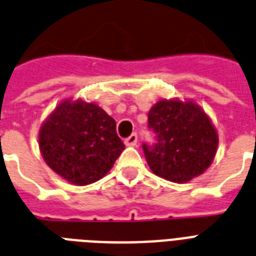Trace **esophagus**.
<instances>
[{"mask_svg": "<svg viewBox=\"0 0 256 256\" xmlns=\"http://www.w3.org/2000/svg\"><path fill=\"white\" fill-rule=\"evenodd\" d=\"M136 143H138V135L136 134H132L128 138L124 139V144L126 146H136Z\"/></svg>", "mask_w": 256, "mask_h": 256, "instance_id": "1", "label": "esophagus"}]
</instances>
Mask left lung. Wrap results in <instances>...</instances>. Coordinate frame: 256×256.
Instances as JSON below:
<instances>
[{
  "label": "left lung",
  "mask_w": 256,
  "mask_h": 256,
  "mask_svg": "<svg viewBox=\"0 0 256 256\" xmlns=\"http://www.w3.org/2000/svg\"><path fill=\"white\" fill-rule=\"evenodd\" d=\"M155 146L143 144L151 171L168 182H190L214 160L218 134L212 120L193 100H160L148 112Z\"/></svg>",
  "instance_id": "obj_1"
}]
</instances>
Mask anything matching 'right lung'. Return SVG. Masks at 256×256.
<instances>
[{"instance_id": "1", "label": "right lung", "mask_w": 256, "mask_h": 256, "mask_svg": "<svg viewBox=\"0 0 256 256\" xmlns=\"http://www.w3.org/2000/svg\"><path fill=\"white\" fill-rule=\"evenodd\" d=\"M38 138L47 166L74 186L102 178L124 150L113 118L97 104L80 98L58 104Z\"/></svg>"}]
</instances>
